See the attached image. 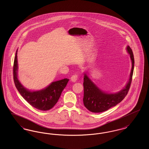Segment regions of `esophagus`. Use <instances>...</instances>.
<instances>
[{
	"mask_svg": "<svg viewBox=\"0 0 149 149\" xmlns=\"http://www.w3.org/2000/svg\"><path fill=\"white\" fill-rule=\"evenodd\" d=\"M78 76L77 74H74L71 77V80L72 82H75L78 80Z\"/></svg>",
	"mask_w": 149,
	"mask_h": 149,
	"instance_id": "1",
	"label": "esophagus"
}]
</instances>
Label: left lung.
I'll use <instances>...</instances> for the list:
<instances>
[{
    "label": "left lung",
    "instance_id": "1",
    "mask_svg": "<svg viewBox=\"0 0 149 149\" xmlns=\"http://www.w3.org/2000/svg\"><path fill=\"white\" fill-rule=\"evenodd\" d=\"M127 50L131 59L132 69L127 84L125 88L120 92L113 94L104 92L95 85L88 76L84 74L83 103L84 106L91 112L99 113L106 111L120 103L127 95L132 82L135 64L133 52L129 46L127 47Z\"/></svg>",
    "mask_w": 149,
    "mask_h": 149
}]
</instances>
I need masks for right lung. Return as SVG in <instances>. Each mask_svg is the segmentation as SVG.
Instances as JSON below:
<instances>
[{
    "label": "right lung",
    "mask_w": 149,
    "mask_h": 149,
    "mask_svg": "<svg viewBox=\"0 0 149 149\" xmlns=\"http://www.w3.org/2000/svg\"><path fill=\"white\" fill-rule=\"evenodd\" d=\"M17 50L14 57L13 65V79L16 88L23 98L33 107L41 111H47L51 109L56 104L69 79L66 78L52 82L47 87L39 91H29L23 86L17 78Z\"/></svg>",
    "instance_id": "1"
}]
</instances>
